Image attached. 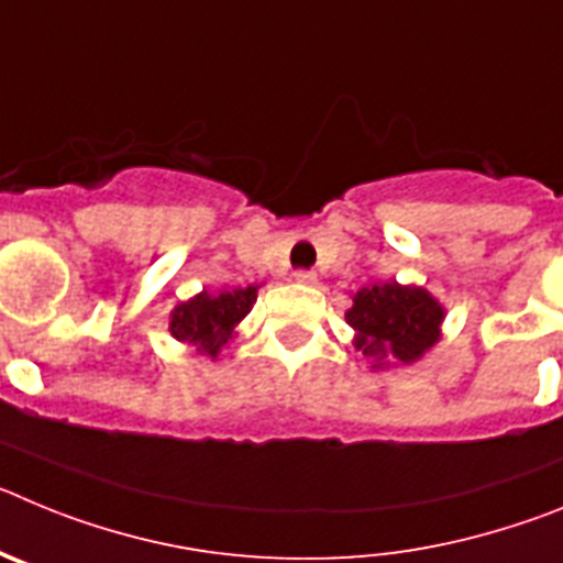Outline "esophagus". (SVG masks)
<instances>
[{
  "label": "esophagus",
  "instance_id": "34e87169",
  "mask_svg": "<svg viewBox=\"0 0 563 563\" xmlns=\"http://www.w3.org/2000/svg\"><path fill=\"white\" fill-rule=\"evenodd\" d=\"M298 282V285H316L318 276L312 271H296V276H292Z\"/></svg>",
  "mask_w": 563,
  "mask_h": 563
}]
</instances>
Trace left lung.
I'll return each mask as SVG.
<instances>
[{"label":"left lung","mask_w":563,"mask_h":563,"mask_svg":"<svg viewBox=\"0 0 563 563\" xmlns=\"http://www.w3.org/2000/svg\"><path fill=\"white\" fill-rule=\"evenodd\" d=\"M445 307L420 285L375 282L352 296L346 324L372 369L411 366L442 338Z\"/></svg>","instance_id":"left-lung-1"}]
</instances>
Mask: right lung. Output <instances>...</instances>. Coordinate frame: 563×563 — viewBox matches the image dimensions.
<instances>
[{
	"instance_id": "add662e5",
	"label": "right lung",
	"mask_w": 563,
	"mask_h": 563,
	"mask_svg": "<svg viewBox=\"0 0 563 563\" xmlns=\"http://www.w3.org/2000/svg\"><path fill=\"white\" fill-rule=\"evenodd\" d=\"M256 285L233 287L220 292H197L188 301H180L168 316V332L180 343H188L197 355L217 361L228 341L236 335L242 318L256 305Z\"/></svg>"
}]
</instances>
